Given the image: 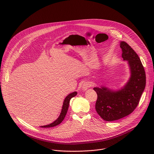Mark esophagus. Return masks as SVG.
Returning a JSON list of instances; mask_svg holds the SVG:
<instances>
[{"label": "esophagus", "mask_w": 154, "mask_h": 154, "mask_svg": "<svg viewBox=\"0 0 154 154\" xmlns=\"http://www.w3.org/2000/svg\"><path fill=\"white\" fill-rule=\"evenodd\" d=\"M91 86V84L90 82H86L82 85V90H84V91H86V90L88 89L89 88H90Z\"/></svg>", "instance_id": "esophagus-1"}]
</instances>
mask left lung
<instances>
[{
    "mask_svg": "<svg viewBox=\"0 0 154 154\" xmlns=\"http://www.w3.org/2000/svg\"><path fill=\"white\" fill-rule=\"evenodd\" d=\"M122 57L127 61L130 77L124 86L114 91L105 86L95 87L97 94L96 110L106 121L121 119L132 113L139 103L146 86V74L137 54L127 42L121 41Z\"/></svg>",
    "mask_w": 154,
    "mask_h": 154,
    "instance_id": "8db88e82",
    "label": "left lung"
}]
</instances>
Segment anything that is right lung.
I'll return each mask as SVG.
<instances>
[{
  "label": "right lung",
  "mask_w": 154,
  "mask_h": 154,
  "mask_svg": "<svg viewBox=\"0 0 154 154\" xmlns=\"http://www.w3.org/2000/svg\"><path fill=\"white\" fill-rule=\"evenodd\" d=\"M77 94V93L76 91H74V92L68 94L66 97V98H65V99L64 100V102H63L61 113H60L59 117L57 118V119L55 120L54 122H53L52 123H51L50 124H48V125H42V126H41V127H45V128L52 127H55V126L58 125V124H60L63 121L66 115V113H67L71 99L72 97L75 96Z\"/></svg>",
  "instance_id": "1"
}]
</instances>
